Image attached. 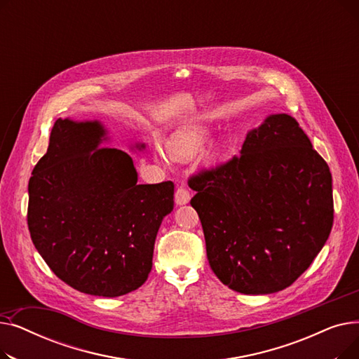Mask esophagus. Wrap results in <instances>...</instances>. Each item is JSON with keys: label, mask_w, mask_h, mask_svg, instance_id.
<instances>
[{"label": "esophagus", "mask_w": 359, "mask_h": 359, "mask_svg": "<svg viewBox=\"0 0 359 359\" xmlns=\"http://www.w3.org/2000/svg\"><path fill=\"white\" fill-rule=\"evenodd\" d=\"M175 201H176V203L177 205H186V203H189V201H191V194L187 192L184 187H179V189L176 191V194H175Z\"/></svg>", "instance_id": "34e87169"}]
</instances>
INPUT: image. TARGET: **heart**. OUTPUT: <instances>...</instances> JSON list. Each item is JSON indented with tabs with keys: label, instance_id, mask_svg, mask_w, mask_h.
<instances>
[{
	"label": "heart",
	"instance_id": "1",
	"mask_svg": "<svg viewBox=\"0 0 359 359\" xmlns=\"http://www.w3.org/2000/svg\"><path fill=\"white\" fill-rule=\"evenodd\" d=\"M208 137V129L199 123L186 125L177 129L164 144L165 154L175 161H187L198 154L203 142ZM222 156V148L218 141L208 144L201 156V161L206 167H214L218 164Z\"/></svg>",
	"mask_w": 359,
	"mask_h": 359
}]
</instances>
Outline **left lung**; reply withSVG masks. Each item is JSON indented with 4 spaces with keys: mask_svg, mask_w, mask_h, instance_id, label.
I'll return each mask as SVG.
<instances>
[{
    "mask_svg": "<svg viewBox=\"0 0 359 359\" xmlns=\"http://www.w3.org/2000/svg\"><path fill=\"white\" fill-rule=\"evenodd\" d=\"M211 269L248 295L285 290L323 249L333 224L327 163L285 113L250 129L240 156L194 176Z\"/></svg>",
    "mask_w": 359,
    "mask_h": 359,
    "instance_id": "8db88e82",
    "label": "left lung"
}]
</instances>
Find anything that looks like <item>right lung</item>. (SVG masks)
<instances>
[{
  "instance_id": "right-lung-1",
  "label": "right lung",
  "mask_w": 359,
  "mask_h": 359,
  "mask_svg": "<svg viewBox=\"0 0 359 359\" xmlns=\"http://www.w3.org/2000/svg\"><path fill=\"white\" fill-rule=\"evenodd\" d=\"M109 141L100 121L55 122L29 180L27 224L56 276L80 292L113 298L147 280L175 184H138L130 156L103 147Z\"/></svg>"
}]
</instances>
